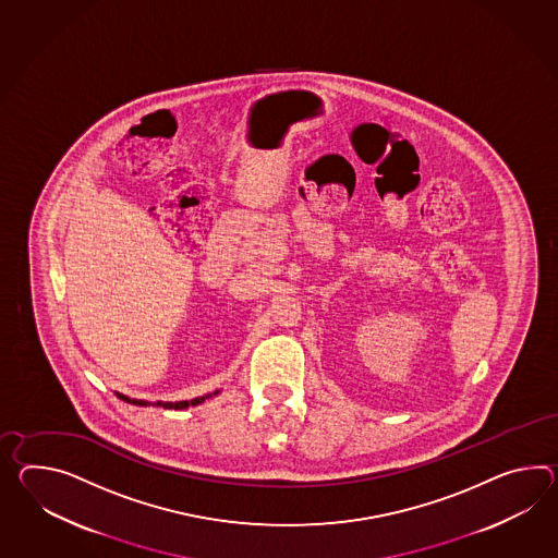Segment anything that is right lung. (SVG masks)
Listing matches in <instances>:
<instances>
[{
  "label": "right lung",
  "mask_w": 558,
  "mask_h": 558,
  "mask_svg": "<svg viewBox=\"0 0 558 558\" xmlns=\"http://www.w3.org/2000/svg\"><path fill=\"white\" fill-rule=\"evenodd\" d=\"M218 395V391L216 393ZM119 399H123L126 403H133V405H138V408H147V405H163L165 409H187L190 405H199V403H204L207 397H211V395H205V397H195V399H191V401H175V403H171V401H167V403H161V401H157V403H149V401H141V399H131V397H126V395L117 393Z\"/></svg>",
  "instance_id": "1"
}]
</instances>
